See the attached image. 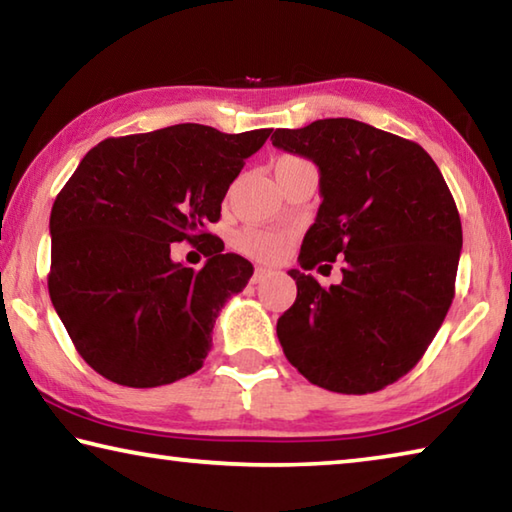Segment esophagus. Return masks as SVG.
Wrapping results in <instances>:
<instances>
[{
  "instance_id": "34e87169",
  "label": "esophagus",
  "mask_w": 512,
  "mask_h": 512,
  "mask_svg": "<svg viewBox=\"0 0 512 512\" xmlns=\"http://www.w3.org/2000/svg\"><path fill=\"white\" fill-rule=\"evenodd\" d=\"M268 275H271V268H262V266H257V268H255V273H253V277H250V282H253V284H259V282H264Z\"/></svg>"
}]
</instances>
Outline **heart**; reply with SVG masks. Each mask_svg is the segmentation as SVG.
Wrapping results in <instances>:
<instances>
[{"label": "heart", "instance_id": "heart-1", "mask_svg": "<svg viewBox=\"0 0 512 512\" xmlns=\"http://www.w3.org/2000/svg\"><path fill=\"white\" fill-rule=\"evenodd\" d=\"M237 246L241 253L259 259V262H275V259H280L284 255V250H287L289 237L284 235V232L250 228L241 232Z\"/></svg>", "mask_w": 512, "mask_h": 512}]
</instances>
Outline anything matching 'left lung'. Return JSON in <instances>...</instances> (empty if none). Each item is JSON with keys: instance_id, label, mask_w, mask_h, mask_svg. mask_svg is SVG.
<instances>
[{"instance_id": "left-lung-1", "label": "left lung", "mask_w": 512, "mask_h": 512, "mask_svg": "<svg viewBox=\"0 0 512 512\" xmlns=\"http://www.w3.org/2000/svg\"><path fill=\"white\" fill-rule=\"evenodd\" d=\"M271 142L316 162L323 196L302 271H289L298 296L277 318V339L311 384L381 391L422 359L454 300L463 246L454 196L420 144L357 119L277 128ZM336 256L339 285L320 288L304 273Z\"/></svg>"}]
</instances>
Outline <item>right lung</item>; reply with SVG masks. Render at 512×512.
Here are the masks:
<instances>
[{
	"label": "right lung",
	"instance_id": "right-lung-1",
	"mask_svg": "<svg viewBox=\"0 0 512 512\" xmlns=\"http://www.w3.org/2000/svg\"><path fill=\"white\" fill-rule=\"evenodd\" d=\"M271 128L237 135L203 124L108 137L81 160L51 207L49 296L90 368L115 384H173L203 366L223 302L253 264L207 232L246 158ZM189 240L203 269L176 265Z\"/></svg>",
	"mask_w": 512,
	"mask_h": 512
}]
</instances>
